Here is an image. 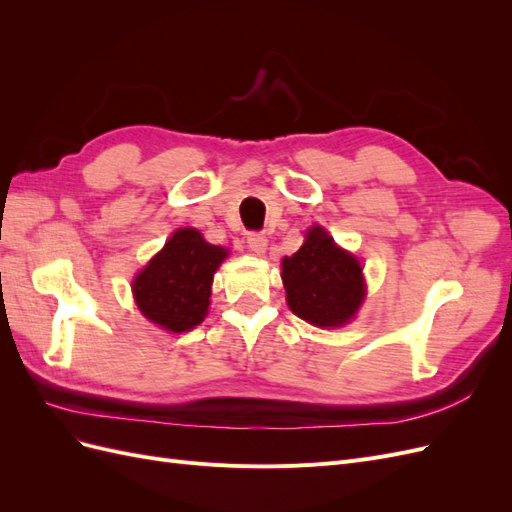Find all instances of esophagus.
<instances>
[{"label":"esophagus","mask_w":512,"mask_h":512,"mask_svg":"<svg viewBox=\"0 0 512 512\" xmlns=\"http://www.w3.org/2000/svg\"><path fill=\"white\" fill-rule=\"evenodd\" d=\"M267 245H269V241L265 235H262V232H250V235H247V247H250L254 254H265Z\"/></svg>","instance_id":"esophagus-1"}]
</instances>
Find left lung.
I'll return each instance as SVG.
<instances>
[{"label":"left lung","mask_w":512,"mask_h":512,"mask_svg":"<svg viewBox=\"0 0 512 512\" xmlns=\"http://www.w3.org/2000/svg\"><path fill=\"white\" fill-rule=\"evenodd\" d=\"M282 280L292 312L316 327H342L365 299L359 260L320 226L307 232L297 254L282 260Z\"/></svg>","instance_id":"8db88e82"}]
</instances>
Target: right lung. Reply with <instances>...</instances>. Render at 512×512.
<instances>
[{"instance_id":"1","label":"right lung","mask_w":512,"mask_h":512,"mask_svg":"<svg viewBox=\"0 0 512 512\" xmlns=\"http://www.w3.org/2000/svg\"><path fill=\"white\" fill-rule=\"evenodd\" d=\"M224 258V247L207 243L198 230H177L132 284L138 309L166 331L194 329L207 316L213 273Z\"/></svg>"}]
</instances>
